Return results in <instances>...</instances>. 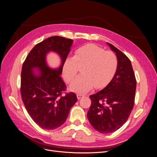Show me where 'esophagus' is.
<instances>
[{
	"mask_svg": "<svg viewBox=\"0 0 157 157\" xmlns=\"http://www.w3.org/2000/svg\"><path fill=\"white\" fill-rule=\"evenodd\" d=\"M83 96H84V95L82 94H77V99L78 100H80L81 98H82Z\"/></svg>",
	"mask_w": 157,
	"mask_h": 157,
	"instance_id": "1",
	"label": "esophagus"
}]
</instances>
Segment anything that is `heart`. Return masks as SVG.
Segmentation results:
<instances>
[{
    "mask_svg": "<svg viewBox=\"0 0 157 157\" xmlns=\"http://www.w3.org/2000/svg\"><path fill=\"white\" fill-rule=\"evenodd\" d=\"M119 61L112 51L94 44H87L75 52L73 58L68 57L63 65V75L67 82L75 78L81 69L82 75L77 78L70 86V90L78 93L89 91L94 87H106L117 71Z\"/></svg>",
    "mask_w": 157,
    "mask_h": 157,
    "instance_id": "heart-1",
    "label": "heart"
}]
</instances>
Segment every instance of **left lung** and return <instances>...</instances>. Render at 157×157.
I'll return each mask as SVG.
<instances>
[{
    "label": "left lung",
    "mask_w": 157,
    "mask_h": 157,
    "mask_svg": "<svg viewBox=\"0 0 157 157\" xmlns=\"http://www.w3.org/2000/svg\"><path fill=\"white\" fill-rule=\"evenodd\" d=\"M107 44L118 58V70L105 88L89 96L91 105L87 114L93 127L101 133L115 132L127 121L136 91V79L130 60L113 44Z\"/></svg>",
    "instance_id": "1"
}]
</instances>
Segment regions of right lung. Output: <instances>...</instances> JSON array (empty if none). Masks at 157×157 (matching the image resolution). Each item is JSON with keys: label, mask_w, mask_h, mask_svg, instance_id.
<instances>
[{"label": "right lung", "mask_w": 157, "mask_h": 157, "mask_svg": "<svg viewBox=\"0 0 157 157\" xmlns=\"http://www.w3.org/2000/svg\"><path fill=\"white\" fill-rule=\"evenodd\" d=\"M73 43V40L61 36L50 37L35 45L22 66L21 99L29 116L43 129L60 127L77 101L74 93L61 96L66 87L61 77L63 65ZM51 51L61 59L60 66L55 69L46 62V56Z\"/></svg>", "instance_id": "1"}]
</instances>
